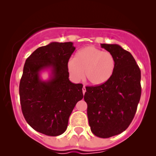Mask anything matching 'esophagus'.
I'll use <instances>...</instances> for the list:
<instances>
[{
  "mask_svg": "<svg viewBox=\"0 0 156 156\" xmlns=\"http://www.w3.org/2000/svg\"><path fill=\"white\" fill-rule=\"evenodd\" d=\"M82 92H83V94H85V92H86V88H85V87H83V88H82Z\"/></svg>",
  "mask_w": 156,
  "mask_h": 156,
  "instance_id": "esophagus-1",
  "label": "esophagus"
}]
</instances>
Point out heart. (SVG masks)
I'll list each match as a JSON object with an SVG mask.
<instances>
[{
	"label": "heart",
	"instance_id": "b5f03b06",
	"mask_svg": "<svg viewBox=\"0 0 156 156\" xmlns=\"http://www.w3.org/2000/svg\"><path fill=\"white\" fill-rule=\"evenodd\" d=\"M115 67V58L112 53L94 46L78 50L73 60L68 62L69 72L74 79H81L84 71V79L93 86L107 83L112 77Z\"/></svg>",
	"mask_w": 156,
	"mask_h": 156
}]
</instances>
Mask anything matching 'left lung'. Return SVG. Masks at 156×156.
<instances>
[{
	"mask_svg": "<svg viewBox=\"0 0 156 156\" xmlns=\"http://www.w3.org/2000/svg\"><path fill=\"white\" fill-rule=\"evenodd\" d=\"M101 47L115 56V70L106 84L86 87L84 99L92 133L108 138L125 131L134 117L141 96V72L130 52L118 44Z\"/></svg>",
	"mask_w": 156,
	"mask_h": 156,
	"instance_id": "left-lung-1",
	"label": "left lung"
}]
</instances>
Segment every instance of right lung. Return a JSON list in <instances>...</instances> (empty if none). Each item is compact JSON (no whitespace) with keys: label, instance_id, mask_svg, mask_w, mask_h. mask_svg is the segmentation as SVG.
<instances>
[{"label":"right lung","instance_id":"obj_1","mask_svg":"<svg viewBox=\"0 0 156 156\" xmlns=\"http://www.w3.org/2000/svg\"><path fill=\"white\" fill-rule=\"evenodd\" d=\"M75 48L72 42H52L34 50L25 62L20 83L22 112L27 123L48 136L62 134L69 116L82 100L83 84L69 79V59ZM51 69V79L40 78V72Z\"/></svg>","mask_w":156,"mask_h":156}]
</instances>
